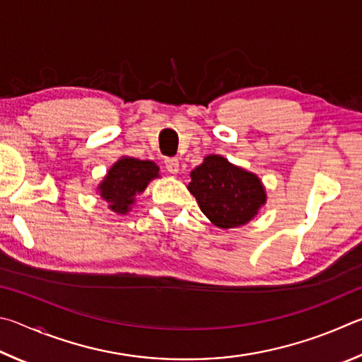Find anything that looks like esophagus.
<instances>
[{
  "mask_svg": "<svg viewBox=\"0 0 362 362\" xmlns=\"http://www.w3.org/2000/svg\"><path fill=\"white\" fill-rule=\"evenodd\" d=\"M165 168H167L171 175H177V171H180V160H177V158H167V160H165Z\"/></svg>",
  "mask_w": 362,
  "mask_h": 362,
  "instance_id": "obj_1",
  "label": "esophagus"
}]
</instances>
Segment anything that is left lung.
I'll return each mask as SVG.
<instances>
[{
  "instance_id": "1",
  "label": "left lung",
  "mask_w": 362,
  "mask_h": 362,
  "mask_svg": "<svg viewBox=\"0 0 362 362\" xmlns=\"http://www.w3.org/2000/svg\"><path fill=\"white\" fill-rule=\"evenodd\" d=\"M187 189L202 213L224 230L248 224L267 204L261 177L219 154H208L191 171Z\"/></svg>"
}]
</instances>
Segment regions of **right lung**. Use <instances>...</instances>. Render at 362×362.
I'll return each mask as SVG.
<instances>
[{
  "mask_svg": "<svg viewBox=\"0 0 362 362\" xmlns=\"http://www.w3.org/2000/svg\"><path fill=\"white\" fill-rule=\"evenodd\" d=\"M158 170L160 168L152 160L122 156L107 170L97 186V194L111 211L127 214L135 205L136 195L143 194L152 180L160 177Z\"/></svg>",
  "mask_w": 362,
  "mask_h": 362,
  "instance_id": "add662e5",
  "label": "right lung"
}]
</instances>
